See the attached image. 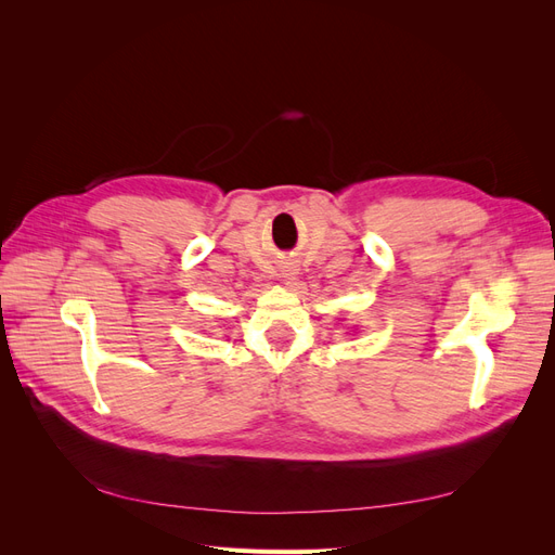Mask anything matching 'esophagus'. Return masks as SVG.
I'll return each mask as SVG.
<instances>
[{
  "mask_svg": "<svg viewBox=\"0 0 555 555\" xmlns=\"http://www.w3.org/2000/svg\"><path fill=\"white\" fill-rule=\"evenodd\" d=\"M294 275H296V273L292 271V268H289V271H284V273H282V278H287V280H294Z\"/></svg>",
  "mask_w": 555,
  "mask_h": 555,
  "instance_id": "1",
  "label": "esophagus"
}]
</instances>
